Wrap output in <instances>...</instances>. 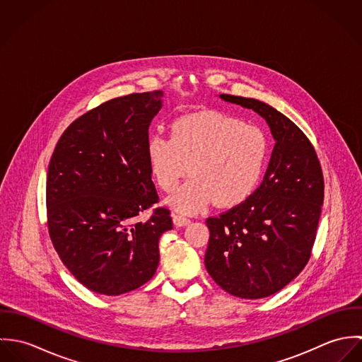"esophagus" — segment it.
<instances>
[{
  "instance_id": "34e87169",
  "label": "esophagus",
  "mask_w": 362,
  "mask_h": 362,
  "mask_svg": "<svg viewBox=\"0 0 362 362\" xmlns=\"http://www.w3.org/2000/svg\"><path fill=\"white\" fill-rule=\"evenodd\" d=\"M173 221H174V224L175 226H187V224H189L191 223V218H188V217H185V216H182V214H178V213H174L173 214Z\"/></svg>"
}]
</instances>
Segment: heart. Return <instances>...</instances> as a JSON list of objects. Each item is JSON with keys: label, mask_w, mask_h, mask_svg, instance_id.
I'll use <instances>...</instances> for the list:
<instances>
[{"label": "heart", "mask_w": 362, "mask_h": 362, "mask_svg": "<svg viewBox=\"0 0 362 362\" xmlns=\"http://www.w3.org/2000/svg\"><path fill=\"white\" fill-rule=\"evenodd\" d=\"M171 136L153 134L146 153L157 185L173 192L180 180L192 175L170 205L185 213L199 211L211 201L233 207L247 201L263 177L270 144L262 128L218 111L178 117Z\"/></svg>", "instance_id": "1"}]
</instances>
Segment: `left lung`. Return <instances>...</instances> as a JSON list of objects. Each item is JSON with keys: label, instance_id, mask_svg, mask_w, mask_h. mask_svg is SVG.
Segmentation results:
<instances>
[{"label": "left lung", "instance_id": "left-lung-1", "mask_svg": "<svg viewBox=\"0 0 362 362\" xmlns=\"http://www.w3.org/2000/svg\"><path fill=\"white\" fill-rule=\"evenodd\" d=\"M266 119L276 141L264 178L243 204L207 217V273L228 294L264 298L305 267L325 197L322 167L307 135L255 99L220 95Z\"/></svg>", "mask_w": 362, "mask_h": 362}]
</instances>
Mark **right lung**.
Here are the masks:
<instances>
[{"label": "right lung", "mask_w": 362, "mask_h": 362, "mask_svg": "<svg viewBox=\"0 0 362 362\" xmlns=\"http://www.w3.org/2000/svg\"><path fill=\"white\" fill-rule=\"evenodd\" d=\"M161 90L111 99L64 131L47 171V228L74 277L104 296L134 291L155 276L158 240L173 228L167 207H153L146 145ZM153 209L146 222L136 217Z\"/></svg>", "instance_id": "1"}]
</instances>
